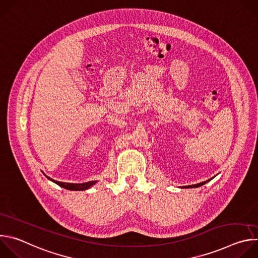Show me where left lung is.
I'll return each instance as SVG.
<instances>
[{"instance_id": "1", "label": "left lung", "mask_w": 258, "mask_h": 258, "mask_svg": "<svg viewBox=\"0 0 258 258\" xmlns=\"http://www.w3.org/2000/svg\"><path fill=\"white\" fill-rule=\"evenodd\" d=\"M210 179H208V180H206V181H209ZM206 181H202V182H200V183H197V185H192V186H186V187H183V188H198V187H201L202 185H204V183H206Z\"/></svg>"}]
</instances>
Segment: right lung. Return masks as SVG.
Listing matches in <instances>:
<instances>
[{
    "label": "right lung",
    "mask_w": 258,
    "mask_h": 258,
    "mask_svg": "<svg viewBox=\"0 0 258 258\" xmlns=\"http://www.w3.org/2000/svg\"><path fill=\"white\" fill-rule=\"evenodd\" d=\"M48 177V176H47ZM49 179H51L50 177H48ZM52 181H54L55 183H57L58 186L64 188V189H67V190H70V191H84V190H87L89 189L91 186L95 185L96 183V180H92V181H88V182H85V183H70V182H62V181H57V180H54V179H51Z\"/></svg>",
    "instance_id": "obj_1"
}]
</instances>
